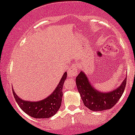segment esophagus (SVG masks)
<instances>
[{"label":"esophagus","instance_id":"obj_1","mask_svg":"<svg viewBox=\"0 0 135 135\" xmlns=\"http://www.w3.org/2000/svg\"><path fill=\"white\" fill-rule=\"evenodd\" d=\"M78 68L77 67L76 65H73L71 69H69V71H68V75H69V77H75L78 74Z\"/></svg>","mask_w":135,"mask_h":135}]
</instances>
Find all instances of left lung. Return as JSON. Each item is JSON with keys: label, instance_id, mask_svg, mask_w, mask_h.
Here are the masks:
<instances>
[{"label": "left lung", "instance_id": "8db88e82", "mask_svg": "<svg viewBox=\"0 0 135 135\" xmlns=\"http://www.w3.org/2000/svg\"><path fill=\"white\" fill-rule=\"evenodd\" d=\"M127 76L120 86L110 92H100L92 87L84 73L80 72L76 77L77 89L84 104L93 111L110 109L122 97L126 85Z\"/></svg>", "mask_w": 135, "mask_h": 135}]
</instances>
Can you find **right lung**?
<instances>
[{"mask_svg": "<svg viewBox=\"0 0 135 135\" xmlns=\"http://www.w3.org/2000/svg\"><path fill=\"white\" fill-rule=\"evenodd\" d=\"M67 73L65 72L55 90L50 96L39 102H28L21 100L13 91L14 97L20 107L26 114L33 118L44 119L52 117L58 112L62 100V89Z\"/></svg>", "mask_w": 135, "mask_h": 135, "instance_id": "right-lung-1", "label": "right lung"}]
</instances>
